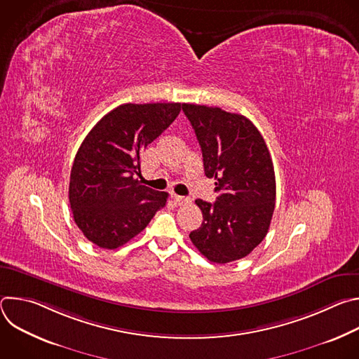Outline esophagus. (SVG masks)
Masks as SVG:
<instances>
[{"label": "esophagus", "instance_id": "obj_1", "mask_svg": "<svg viewBox=\"0 0 359 359\" xmlns=\"http://www.w3.org/2000/svg\"><path fill=\"white\" fill-rule=\"evenodd\" d=\"M172 197H173L175 203H176V204H179V206H183V204H187V203L190 201V198H189V197H184V196H177V194H173Z\"/></svg>", "mask_w": 359, "mask_h": 359}]
</instances>
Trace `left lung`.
I'll list each match as a JSON object with an SVG mask.
<instances>
[{
  "mask_svg": "<svg viewBox=\"0 0 359 359\" xmlns=\"http://www.w3.org/2000/svg\"><path fill=\"white\" fill-rule=\"evenodd\" d=\"M203 153L204 175L216 179V203L200 198L201 226L189 234L212 263L250 254L266 237L276 206V175L269 147L250 119L220 108L183 104Z\"/></svg>",
  "mask_w": 359,
  "mask_h": 359,
  "instance_id": "1",
  "label": "left lung"
}]
</instances>
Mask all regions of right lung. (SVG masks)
Returning a JSON list of instances; mask_svg holds the SVG:
<instances>
[{"label": "right lung", "mask_w": 359, "mask_h": 359, "mask_svg": "<svg viewBox=\"0 0 359 359\" xmlns=\"http://www.w3.org/2000/svg\"><path fill=\"white\" fill-rule=\"evenodd\" d=\"M180 104H123L102 118L79 146L69 203L76 226L100 248L137 236L165 208L168 193L140 184L142 151L177 118Z\"/></svg>", "instance_id": "1"}]
</instances>
